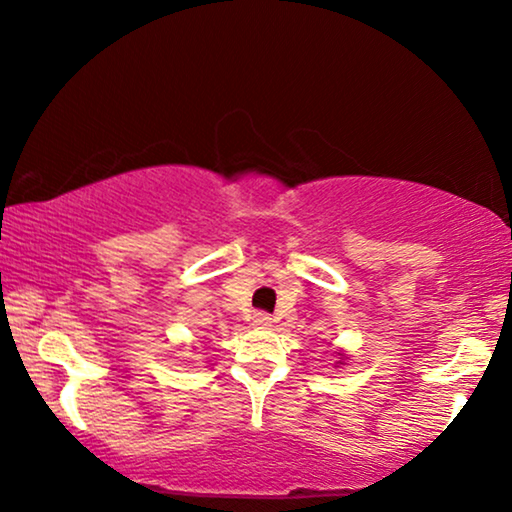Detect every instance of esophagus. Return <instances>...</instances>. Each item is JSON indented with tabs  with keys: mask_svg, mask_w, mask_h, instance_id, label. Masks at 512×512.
<instances>
[{
	"mask_svg": "<svg viewBox=\"0 0 512 512\" xmlns=\"http://www.w3.org/2000/svg\"><path fill=\"white\" fill-rule=\"evenodd\" d=\"M254 326H258V328H268V326H272V317L268 312H256L254 314Z\"/></svg>",
	"mask_w": 512,
	"mask_h": 512,
	"instance_id": "1",
	"label": "esophagus"
}]
</instances>
